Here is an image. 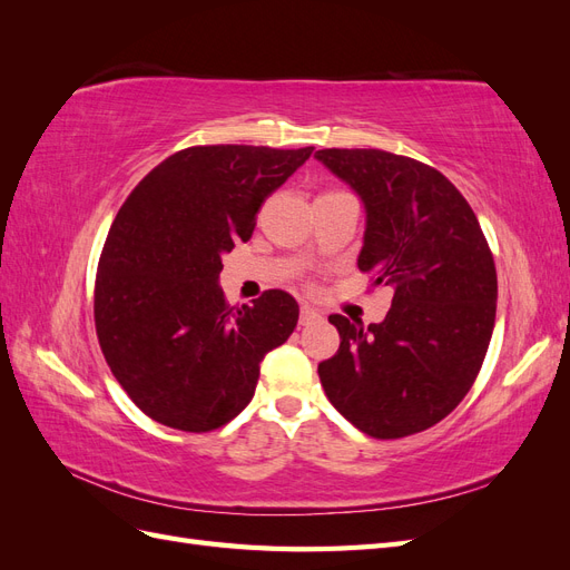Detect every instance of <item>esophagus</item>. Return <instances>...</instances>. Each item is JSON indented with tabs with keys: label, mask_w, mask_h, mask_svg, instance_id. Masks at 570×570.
I'll list each match as a JSON object with an SVG mask.
<instances>
[{
	"label": "esophagus",
	"mask_w": 570,
	"mask_h": 570,
	"mask_svg": "<svg viewBox=\"0 0 570 570\" xmlns=\"http://www.w3.org/2000/svg\"><path fill=\"white\" fill-rule=\"evenodd\" d=\"M323 316H321V312L318 308H314L312 304H302V308H299V321H302V325H312V323H316V321H321Z\"/></svg>",
	"instance_id": "1"
}]
</instances>
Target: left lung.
<instances>
[{
  "instance_id": "obj_1",
  "label": "left lung",
  "mask_w": 570,
  "mask_h": 570,
  "mask_svg": "<svg viewBox=\"0 0 570 570\" xmlns=\"http://www.w3.org/2000/svg\"><path fill=\"white\" fill-rule=\"evenodd\" d=\"M316 159L364 204L358 268L394 289L381 323L331 316L342 342L318 364L321 385L371 438L421 433L456 409L490 347L488 239L459 189L416 159L383 149H321Z\"/></svg>"
}]
</instances>
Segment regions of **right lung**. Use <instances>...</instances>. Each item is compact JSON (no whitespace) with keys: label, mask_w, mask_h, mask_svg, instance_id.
I'll use <instances>...</instances> for the list:
<instances>
[{"label":"right lung","mask_w":570,"mask_h":570,"mask_svg":"<svg viewBox=\"0 0 570 570\" xmlns=\"http://www.w3.org/2000/svg\"><path fill=\"white\" fill-rule=\"evenodd\" d=\"M312 151L189 147L151 168L118 209L97 268L95 325L116 381L149 419L187 433L233 421L264 356L297 327L287 292L228 306L218 278L223 254L247 243L264 199Z\"/></svg>","instance_id":"add662e5"}]
</instances>
